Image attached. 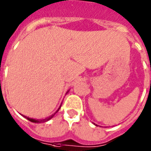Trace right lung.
<instances>
[{
    "mask_svg": "<svg viewBox=\"0 0 151 151\" xmlns=\"http://www.w3.org/2000/svg\"><path fill=\"white\" fill-rule=\"evenodd\" d=\"M69 91H68L66 92V94H67L68 92H69ZM60 107H61V105H60V107L58 108V110H57V111H56L55 113H54V114H52L51 116H48V117H47L46 119H36L29 118V117L26 116H23V115H22V116H23V117H25V118H26V119H27L28 120H29V121H30V122H37V123H39V122H47V121L50 120V119L53 118V117L54 116V115H55L56 113H57V112L59 111V110H60Z\"/></svg>",
    "mask_w": 151,
    "mask_h": 151,
    "instance_id": "right-lung-1",
    "label": "right lung"
}]
</instances>
